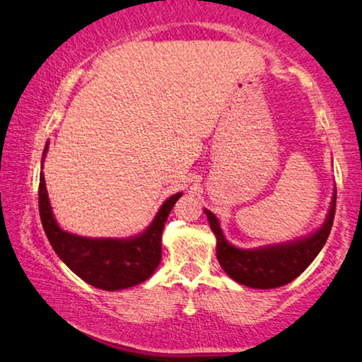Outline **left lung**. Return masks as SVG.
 I'll return each mask as SVG.
<instances>
[{
  "instance_id": "1",
  "label": "left lung",
  "mask_w": 362,
  "mask_h": 362,
  "mask_svg": "<svg viewBox=\"0 0 362 362\" xmlns=\"http://www.w3.org/2000/svg\"><path fill=\"white\" fill-rule=\"evenodd\" d=\"M335 194L330 202L327 219L319 230L293 243L259 247V250H239L229 245L221 230L217 217L206 209L209 224L217 239V261L233 280L250 288H278L293 281L300 273L305 272L327 241L335 214Z\"/></svg>"
}]
</instances>
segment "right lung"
<instances>
[{
	"mask_svg": "<svg viewBox=\"0 0 362 362\" xmlns=\"http://www.w3.org/2000/svg\"><path fill=\"white\" fill-rule=\"evenodd\" d=\"M43 150V156L47 153ZM182 194L163 202L153 223L145 233L128 239L82 238L60 229L57 224L47 194L45 178L40 173L38 209L43 230L52 247L69 268L86 283L106 291L124 290L148 280L162 259V233L167 217Z\"/></svg>",
	"mask_w": 362,
	"mask_h": 362,
	"instance_id": "right-lung-1",
	"label": "right lung"
}]
</instances>
